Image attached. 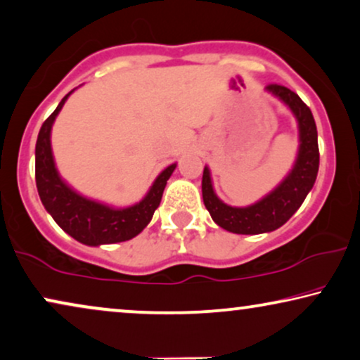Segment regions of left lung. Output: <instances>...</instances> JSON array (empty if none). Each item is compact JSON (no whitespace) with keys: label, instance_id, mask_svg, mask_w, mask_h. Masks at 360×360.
Masks as SVG:
<instances>
[{"label":"left lung","instance_id":"left-lung-1","mask_svg":"<svg viewBox=\"0 0 360 360\" xmlns=\"http://www.w3.org/2000/svg\"><path fill=\"white\" fill-rule=\"evenodd\" d=\"M266 92L281 101L292 112L300 130V148H297L296 160L281 184L253 205L231 207L218 198V195L214 193L210 169L208 167L203 169L202 193L205 207L218 226L236 235H259L283 226L304 202L307 193L314 186L319 170L317 129L309 107L296 92L284 86L269 84L266 86Z\"/></svg>","mask_w":360,"mask_h":360}]
</instances>
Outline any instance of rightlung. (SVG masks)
Listing matches in <instances>:
<instances>
[{"instance_id":"1","label":"right lung","mask_w":360,"mask_h":360,"mask_svg":"<svg viewBox=\"0 0 360 360\" xmlns=\"http://www.w3.org/2000/svg\"><path fill=\"white\" fill-rule=\"evenodd\" d=\"M64 96L56 110L44 120L36 142V186L46 212L53 220L72 236L74 240L87 246L112 245L132 240L150 223L153 213L160 205L167 180L174 174L176 163L162 170L148 191L140 202L125 208H115L110 205L87 198L68 185L56 169V162L51 148V129L58 114L66 104Z\"/></svg>"}]
</instances>
